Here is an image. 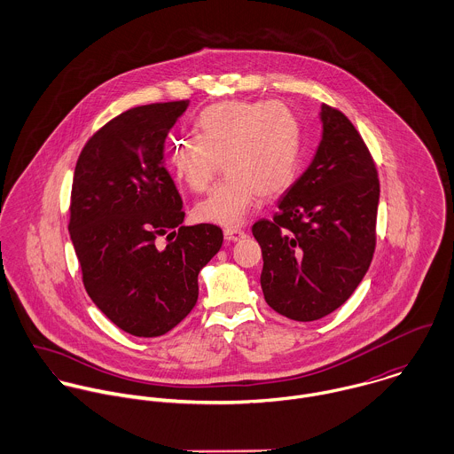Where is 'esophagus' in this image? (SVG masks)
<instances>
[{
	"label": "esophagus",
	"mask_w": 454,
	"mask_h": 454,
	"mask_svg": "<svg viewBox=\"0 0 454 454\" xmlns=\"http://www.w3.org/2000/svg\"><path fill=\"white\" fill-rule=\"evenodd\" d=\"M223 236L227 241H239V239L247 238V232L243 229H225Z\"/></svg>",
	"instance_id": "34e87169"
}]
</instances>
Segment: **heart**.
<instances>
[{"mask_svg":"<svg viewBox=\"0 0 454 454\" xmlns=\"http://www.w3.org/2000/svg\"><path fill=\"white\" fill-rule=\"evenodd\" d=\"M197 136L173 141L169 168L195 194L206 192L222 169L227 178L195 206V218L236 227L259 206L260 195L286 192L299 169L302 130L279 101H223L197 117Z\"/></svg>","mask_w":454,"mask_h":454,"instance_id":"b5f03b06","label":"heart"}]
</instances>
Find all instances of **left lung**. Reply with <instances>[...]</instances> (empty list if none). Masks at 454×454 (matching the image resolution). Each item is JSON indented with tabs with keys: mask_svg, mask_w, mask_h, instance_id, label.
Here are the masks:
<instances>
[{
	"mask_svg": "<svg viewBox=\"0 0 454 454\" xmlns=\"http://www.w3.org/2000/svg\"><path fill=\"white\" fill-rule=\"evenodd\" d=\"M322 122L311 166L274 216L252 227L262 248L265 302L295 322H315L340 308L376 252V162L342 112L324 105Z\"/></svg>",
	"mask_w": 454,
	"mask_h": 454,
	"instance_id": "left-lung-1",
	"label": "left lung"
}]
</instances>
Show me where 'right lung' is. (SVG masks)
Wrapping results in <instances>:
<instances>
[{
  "label": "right lung",
  "mask_w": 454,
  "mask_h": 454,
  "mask_svg": "<svg viewBox=\"0 0 454 454\" xmlns=\"http://www.w3.org/2000/svg\"><path fill=\"white\" fill-rule=\"evenodd\" d=\"M187 106L153 103L117 115L89 137L74 168L67 229L83 286L136 337L164 335L194 309L199 270L223 241L213 223L182 225L184 200L162 164L166 136Z\"/></svg>",
  "instance_id": "right-lung-1"
}]
</instances>
